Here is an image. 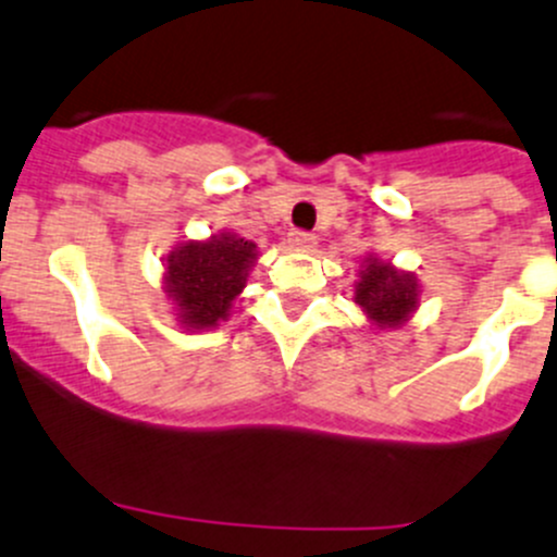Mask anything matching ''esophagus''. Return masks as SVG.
<instances>
[{"label": "esophagus", "mask_w": 557, "mask_h": 557, "mask_svg": "<svg viewBox=\"0 0 557 557\" xmlns=\"http://www.w3.org/2000/svg\"><path fill=\"white\" fill-rule=\"evenodd\" d=\"M289 246L292 249H297V251H311L313 246H317V235H311V233H302V230H295V233H289Z\"/></svg>", "instance_id": "esophagus-1"}]
</instances>
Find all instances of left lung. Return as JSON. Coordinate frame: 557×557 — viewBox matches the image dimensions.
I'll return each mask as SVG.
<instances>
[{
    "instance_id": "1",
    "label": "left lung",
    "mask_w": 557,
    "mask_h": 557,
    "mask_svg": "<svg viewBox=\"0 0 557 557\" xmlns=\"http://www.w3.org/2000/svg\"><path fill=\"white\" fill-rule=\"evenodd\" d=\"M355 302L368 313L373 327H400L417 311L420 284L414 273L398 271L379 257H368L355 284Z\"/></svg>"
}]
</instances>
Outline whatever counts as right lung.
I'll use <instances>...</instances> for the list:
<instances>
[{
    "label": "right lung",
    "mask_w": 557,
    "mask_h": 557,
    "mask_svg": "<svg viewBox=\"0 0 557 557\" xmlns=\"http://www.w3.org/2000/svg\"><path fill=\"white\" fill-rule=\"evenodd\" d=\"M257 246L235 233L186 240L164 262V292L186 330H211L230 317L235 297L244 292Z\"/></svg>",
    "instance_id": "obj_1"
}]
</instances>
